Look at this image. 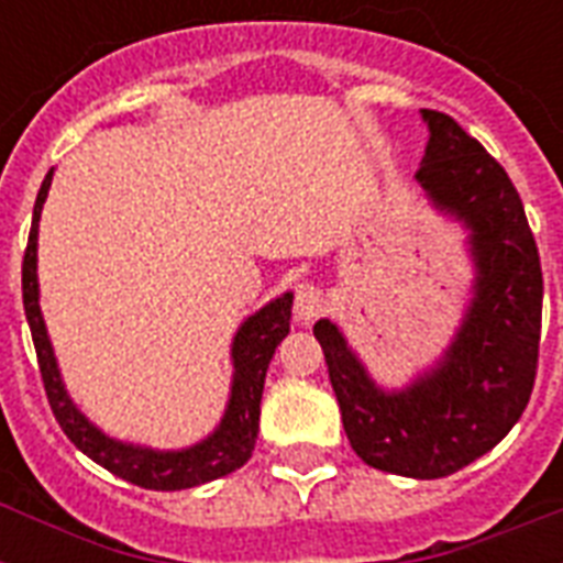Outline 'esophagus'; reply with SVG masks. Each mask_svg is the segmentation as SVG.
<instances>
[{"label":"esophagus","mask_w":563,"mask_h":563,"mask_svg":"<svg viewBox=\"0 0 563 563\" xmlns=\"http://www.w3.org/2000/svg\"><path fill=\"white\" fill-rule=\"evenodd\" d=\"M327 307V298L321 286L316 283H300L298 289H295V318L309 324V321H316Z\"/></svg>","instance_id":"34e87169"}]
</instances>
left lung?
<instances>
[{
    "mask_svg": "<svg viewBox=\"0 0 563 563\" xmlns=\"http://www.w3.org/2000/svg\"><path fill=\"white\" fill-rule=\"evenodd\" d=\"M429 143L415 178L473 230L476 298L444 362L402 391H379L339 327L318 321L347 441L376 471L441 479L497 446L532 397L543 274L506 169L453 117L423 110Z\"/></svg>",
    "mask_w": 563,
    "mask_h": 563,
    "instance_id": "left-lung-1",
    "label": "left lung"
}]
</instances>
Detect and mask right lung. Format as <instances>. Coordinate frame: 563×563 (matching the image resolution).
<instances>
[{"instance_id":"add662e5","label":"right lung","mask_w":563,"mask_h":563,"mask_svg":"<svg viewBox=\"0 0 563 563\" xmlns=\"http://www.w3.org/2000/svg\"><path fill=\"white\" fill-rule=\"evenodd\" d=\"M48 187H52V172L43 178V187L34 203V219H31L29 245L22 256V307L29 318L31 339L37 351L40 376L46 388L48 406L55 411V420L84 455L101 464L104 471L125 482H134L148 490H184L203 485V482L228 476L236 467L251 459L260 432V400H263L265 371L274 356V347L289 333L291 318V295L286 291L283 298L272 300L268 307L251 316L239 327L233 339V388H230V402L219 429L207 441L180 450V453H154L145 446L119 444L113 438L101 435L81 411L75 409L69 394L64 391L60 374H57L55 353L48 344L46 324L40 316L37 303V221L43 201H46Z\"/></svg>"}]
</instances>
